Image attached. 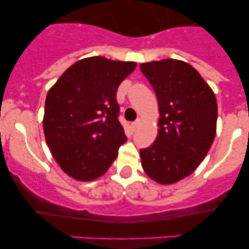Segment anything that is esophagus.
I'll list each match as a JSON object with an SVG mask.
<instances>
[{
	"mask_svg": "<svg viewBox=\"0 0 249 249\" xmlns=\"http://www.w3.org/2000/svg\"><path fill=\"white\" fill-rule=\"evenodd\" d=\"M140 119H136L135 120V122H134V123H132V124H131V127H132V130H136V129H138V127H139V125H140Z\"/></svg>",
	"mask_w": 249,
	"mask_h": 249,
	"instance_id": "1",
	"label": "esophagus"
}]
</instances>
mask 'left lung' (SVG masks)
<instances>
[{
  "mask_svg": "<svg viewBox=\"0 0 249 249\" xmlns=\"http://www.w3.org/2000/svg\"><path fill=\"white\" fill-rule=\"evenodd\" d=\"M140 70L159 101V135L141 148L143 171L161 184H172L196 169L216 135L217 103L199 72L173 59L146 62Z\"/></svg>",
  "mask_w": 249,
  "mask_h": 249,
  "instance_id": "1",
  "label": "left lung"
}]
</instances>
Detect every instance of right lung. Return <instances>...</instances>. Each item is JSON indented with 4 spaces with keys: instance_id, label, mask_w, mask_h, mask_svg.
<instances>
[{
    "instance_id": "1",
    "label": "right lung",
    "mask_w": 249,
    "mask_h": 249,
    "mask_svg": "<svg viewBox=\"0 0 249 249\" xmlns=\"http://www.w3.org/2000/svg\"><path fill=\"white\" fill-rule=\"evenodd\" d=\"M135 67L131 61L87 57L70 66L48 92L45 140L70 177L97 179L117 159L126 141L118 119L117 89Z\"/></svg>"
}]
</instances>
